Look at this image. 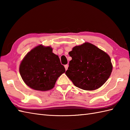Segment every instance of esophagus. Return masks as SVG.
<instances>
[{
    "mask_svg": "<svg viewBox=\"0 0 130 130\" xmlns=\"http://www.w3.org/2000/svg\"><path fill=\"white\" fill-rule=\"evenodd\" d=\"M68 67H69V65H65V70H68Z\"/></svg>",
    "mask_w": 130,
    "mask_h": 130,
    "instance_id": "obj_1",
    "label": "esophagus"
}]
</instances>
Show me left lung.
<instances>
[{
    "mask_svg": "<svg viewBox=\"0 0 130 130\" xmlns=\"http://www.w3.org/2000/svg\"><path fill=\"white\" fill-rule=\"evenodd\" d=\"M69 54L72 60L65 74L76 87L85 90L97 89L111 75V58L93 44L85 42L76 46Z\"/></svg>",
    "mask_w": 130,
    "mask_h": 130,
    "instance_id": "obj_1",
    "label": "left lung"
}]
</instances>
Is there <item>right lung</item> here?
I'll return each instance as SVG.
<instances>
[{"label":"right lung","mask_w":130,"mask_h":130,"mask_svg":"<svg viewBox=\"0 0 130 130\" xmlns=\"http://www.w3.org/2000/svg\"><path fill=\"white\" fill-rule=\"evenodd\" d=\"M65 72L59 56L50 46L40 45L27 54L19 65V73L25 84L36 90L47 91L55 86Z\"/></svg>","instance_id":"1"}]
</instances>
